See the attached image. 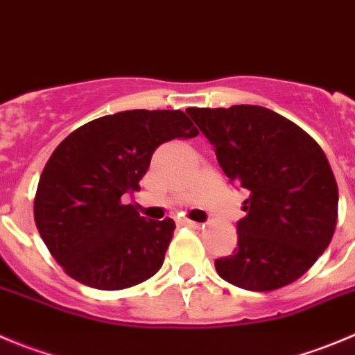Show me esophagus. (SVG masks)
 Returning <instances> with one entry per match:
<instances>
[{
  "mask_svg": "<svg viewBox=\"0 0 355 355\" xmlns=\"http://www.w3.org/2000/svg\"><path fill=\"white\" fill-rule=\"evenodd\" d=\"M180 225L190 226V228H198V226H200V223H195V221H191V219H181Z\"/></svg>",
  "mask_w": 355,
  "mask_h": 355,
  "instance_id": "34e87169",
  "label": "esophagus"
}]
</instances>
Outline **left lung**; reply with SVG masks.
<instances>
[{
  "mask_svg": "<svg viewBox=\"0 0 355 355\" xmlns=\"http://www.w3.org/2000/svg\"><path fill=\"white\" fill-rule=\"evenodd\" d=\"M226 178L249 191L234 254L219 277L249 291L298 281L331 242L338 187L322 148L302 127L261 106L188 107Z\"/></svg>",
  "mask_w": 355,
  "mask_h": 355,
  "instance_id": "obj_1",
  "label": "left lung"
}]
</instances>
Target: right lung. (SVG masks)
<instances>
[{
    "label": "right lung",
    "instance_id": "obj_1",
    "mask_svg": "<svg viewBox=\"0 0 355 355\" xmlns=\"http://www.w3.org/2000/svg\"><path fill=\"white\" fill-rule=\"evenodd\" d=\"M197 134L183 111L132 110L96 118L55 148L40 175L35 221L67 275L118 291L160 270L175 223L141 218L121 197L139 191L162 143Z\"/></svg>",
    "mask_w": 355,
    "mask_h": 355
}]
</instances>
